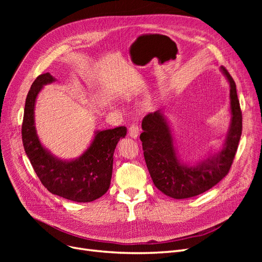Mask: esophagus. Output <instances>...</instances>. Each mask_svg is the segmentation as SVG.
Returning a JSON list of instances; mask_svg holds the SVG:
<instances>
[{
    "instance_id": "34e87169",
    "label": "esophagus",
    "mask_w": 262,
    "mask_h": 262,
    "mask_svg": "<svg viewBox=\"0 0 262 262\" xmlns=\"http://www.w3.org/2000/svg\"><path fill=\"white\" fill-rule=\"evenodd\" d=\"M139 131H140L139 125L136 124V123H133V124L130 125V128H129V136L133 139H137L138 136H139Z\"/></svg>"
}]
</instances>
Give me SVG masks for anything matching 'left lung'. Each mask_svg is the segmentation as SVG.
Masks as SVG:
<instances>
[{
	"mask_svg": "<svg viewBox=\"0 0 262 262\" xmlns=\"http://www.w3.org/2000/svg\"><path fill=\"white\" fill-rule=\"evenodd\" d=\"M229 82L231 126L223 148L196 166L182 165L176 155L169 125L161 110L146 115L142 121L140 139L149 175L157 189L173 199H187L215 186L231 169L243 130V116L236 84L231 74L221 67Z\"/></svg>",
	"mask_w": 262,
	"mask_h": 262,
	"instance_id": "left-lung-1",
	"label": "left lung"
}]
</instances>
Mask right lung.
<instances>
[{
    "label": "right lung",
    "mask_w": 262,
    "mask_h": 262,
    "mask_svg": "<svg viewBox=\"0 0 262 262\" xmlns=\"http://www.w3.org/2000/svg\"><path fill=\"white\" fill-rule=\"evenodd\" d=\"M50 73L39 75L26 97L21 139L25 152L41 184L53 194L75 202H91L104 195L113 175L114 152L126 134L125 126L97 131L91 146L73 161H62L48 152L35 128V102L42 86L54 82Z\"/></svg>",
    "instance_id": "obj_1"
}]
</instances>
